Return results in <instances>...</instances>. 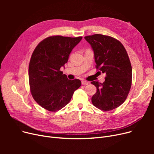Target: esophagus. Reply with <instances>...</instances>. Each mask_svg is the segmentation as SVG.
<instances>
[{"mask_svg":"<svg viewBox=\"0 0 154 154\" xmlns=\"http://www.w3.org/2000/svg\"><path fill=\"white\" fill-rule=\"evenodd\" d=\"M82 85H88V82L85 81V80H82Z\"/></svg>","mask_w":154,"mask_h":154,"instance_id":"obj_1","label":"esophagus"}]
</instances>
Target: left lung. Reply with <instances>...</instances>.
I'll list each match as a JSON object with an SVG mask.
<instances>
[{"mask_svg":"<svg viewBox=\"0 0 154 154\" xmlns=\"http://www.w3.org/2000/svg\"><path fill=\"white\" fill-rule=\"evenodd\" d=\"M94 53L96 68L106 74L105 81L91 82L97 88L92 102L98 109L108 111L117 108L126 100L132 85V66L124 45L110 36H85Z\"/></svg>","mask_w":154,"mask_h":154,"instance_id":"1","label":"left lung"}]
</instances>
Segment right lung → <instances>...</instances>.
Wrapping results in <instances>:
<instances>
[{"mask_svg":"<svg viewBox=\"0 0 154 154\" xmlns=\"http://www.w3.org/2000/svg\"><path fill=\"white\" fill-rule=\"evenodd\" d=\"M82 37H48L35 47L29 63V79L34 99L44 109L55 112L70 101L81 85L79 79L69 80L60 70Z\"/></svg>","mask_w":154,"mask_h":154,"instance_id":"add662e5","label":"right lung"}]
</instances>
